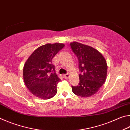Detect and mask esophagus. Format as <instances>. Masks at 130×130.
<instances>
[{"instance_id":"1","label":"esophagus","mask_w":130,"mask_h":130,"mask_svg":"<svg viewBox=\"0 0 130 130\" xmlns=\"http://www.w3.org/2000/svg\"><path fill=\"white\" fill-rule=\"evenodd\" d=\"M64 77L66 78H69L70 77V74H69V73L65 74H64Z\"/></svg>"}]
</instances>
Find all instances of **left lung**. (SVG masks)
Instances as JSON below:
<instances>
[{
    "label": "left lung",
    "instance_id": "obj_1",
    "mask_svg": "<svg viewBox=\"0 0 130 130\" xmlns=\"http://www.w3.org/2000/svg\"><path fill=\"white\" fill-rule=\"evenodd\" d=\"M70 47L77 57L81 72L80 83L77 86H72V91L83 98L93 96L106 80L107 61L100 52L90 46L74 41L70 43Z\"/></svg>",
    "mask_w": 130,
    "mask_h": 130
}]
</instances>
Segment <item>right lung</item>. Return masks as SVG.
<instances>
[{"instance_id": "add662e5", "label": "right lung", "mask_w": 130, "mask_h": 130, "mask_svg": "<svg viewBox=\"0 0 130 130\" xmlns=\"http://www.w3.org/2000/svg\"><path fill=\"white\" fill-rule=\"evenodd\" d=\"M65 46L63 43H47L37 48L24 65L23 75L26 87L34 96L49 99L57 92L60 79L55 73L52 59Z\"/></svg>"}]
</instances>
